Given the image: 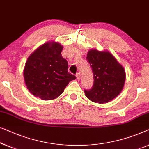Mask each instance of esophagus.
Segmentation results:
<instances>
[{
    "label": "esophagus",
    "instance_id": "1",
    "mask_svg": "<svg viewBox=\"0 0 149 149\" xmlns=\"http://www.w3.org/2000/svg\"><path fill=\"white\" fill-rule=\"evenodd\" d=\"M76 77H77V79L78 80H80L81 79V73L80 72H77V74H76Z\"/></svg>",
    "mask_w": 149,
    "mask_h": 149
}]
</instances>
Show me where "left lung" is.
Instances as JSON below:
<instances>
[{
	"instance_id": "obj_1",
	"label": "left lung",
	"mask_w": 149,
	"mask_h": 149,
	"mask_svg": "<svg viewBox=\"0 0 149 149\" xmlns=\"http://www.w3.org/2000/svg\"><path fill=\"white\" fill-rule=\"evenodd\" d=\"M87 61L93 74V85L85 90L86 97L91 101L104 103L113 100L124 87L126 74L124 68L109 52L91 49Z\"/></svg>"
}]
</instances>
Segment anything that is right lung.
Here are the masks:
<instances>
[{
    "mask_svg": "<svg viewBox=\"0 0 149 149\" xmlns=\"http://www.w3.org/2000/svg\"><path fill=\"white\" fill-rule=\"evenodd\" d=\"M62 46L48 42L28 58L24 68L27 89L43 100H51L60 95L69 82L76 77L68 72V62L61 54Z\"/></svg>",
    "mask_w": 149,
    "mask_h": 149,
    "instance_id": "add662e5",
    "label": "right lung"
}]
</instances>
